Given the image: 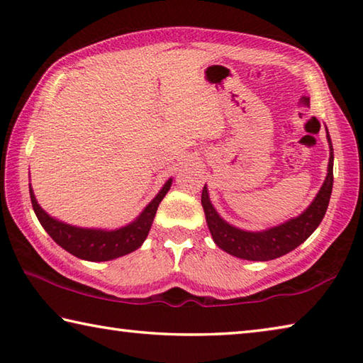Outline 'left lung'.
<instances>
[{
	"label": "left lung",
	"mask_w": 363,
	"mask_h": 363,
	"mask_svg": "<svg viewBox=\"0 0 363 363\" xmlns=\"http://www.w3.org/2000/svg\"><path fill=\"white\" fill-rule=\"evenodd\" d=\"M327 139L330 145V162L328 173L325 177L323 186L318 190L315 199L306 211L299 214L298 218H293L286 223L280 224L272 229L262 232H248L237 229L219 216L218 211L211 205L210 195H208L206 184L201 192V206L205 210L208 229L211 232L214 243L220 250L232 256L240 257L247 261H270L275 257H280L290 253L294 248H298L301 243L306 242L311 237L318 224L327 213L330 203L331 189H333V145L327 130Z\"/></svg>",
	"instance_id": "obj_1"
}]
</instances>
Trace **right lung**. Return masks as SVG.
<instances>
[{
  "label": "right lung",
  "instance_id": "1",
  "mask_svg": "<svg viewBox=\"0 0 363 363\" xmlns=\"http://www.w3.org/2000/svg\"><path fill=\"white\" fill-rule=\"evenodd\" d=\"M173 179L164 182L162 190L157 194L149 205L144 208V211L139 214L136 220L131 224L115 230H101V229H83L75 227L60 220L54 219L43 210L35 199V194L30 187V199H32L33 211L38 218L40 224L45 227V230L51 235L59 247H62L70 255L86 261H110L115 257L125 256L138 250L149 235V230L155 218L157 208L160 201L168 194Z\"/></svg>",
  "mask_w": 363,
  "mask_h": 363
}]
</instances>
